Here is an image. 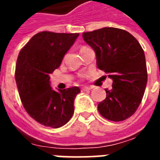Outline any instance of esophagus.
<instances>
[{"instance_id": "1", "label": "esophagus", "mask_w": 160, "mask_h": 160, "mask_svg": "<svg viewBox=\"0 0 160 160\" xmlns=\"http://www.w3.org/2000/svg\"><path fill=\"white\" fill-rule=\"evenodd\" d=\"M92 87H82V91H88V90H92Z\"/></svg>"}]
</instances>
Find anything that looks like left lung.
I'll list each match as a JSON object with an SVG mask.
<instances>
[{"label":"left lung","instance_id":"left-lung-1","mask_svg":"<svg viewBox=\"0 0 160 160\" xmlns=\"http://www.w3.org/2000/svg\"><path fill=\"white\" fill-rule=\"evenodd\" d=\"M84 41L96 53L97 67L113 80L106 98L98 105L104 118L120 122L136 111L144 95L148 70L144 50L127 31L104 27L84 32Z\"/></svg>","mask_w":160,"mask_h":160}]
</instances>
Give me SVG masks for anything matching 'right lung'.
I'll return each instance as SVG.
<instances>
[{"instance_id":"add662e5","label":"right lung","mask_w":160,"mask_h":160,"mask_svg":"<svg viewBox=\"0 0 160 160\" xmlns=\"http://www.w3.org/2000/svg\"><path fill=\"white\" fill-rule=\"evenodd\" d=\"M79 33L42 32L23 47L17 59L15 80L23 106L42 125L57 128L71 119L78 87L54 91L49 74L58 68Z\"/></svg>"}]
</instances>
